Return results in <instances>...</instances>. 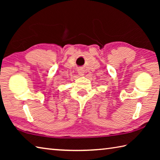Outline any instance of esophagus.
<instances>
[{
  "label": "esophagus",
  "mask_w": 160,
  "mask_h": 160,
  "mask_svg": "<svg viewBox=\"0 0 160 160\" xmlns=\"http://www.w3.org/2000/svg\"><path fill=\"white\" fill-rule=\"evenodd\" d=\"M78 71V74L81 75V76H82V75H84V74H85V72H84V70L82 68L79 69Z\"/></svg>",
  "instance_id": "34e87169"
}]
</instances>
